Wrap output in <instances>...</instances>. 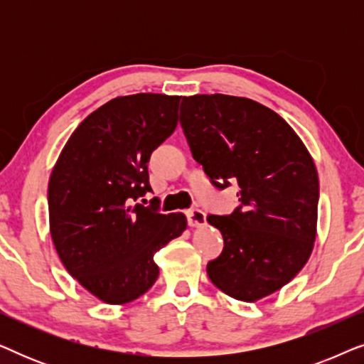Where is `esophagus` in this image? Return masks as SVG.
Listing matches in <instances>:
<instances>
[{
  "mask_svg": "<svg viewBox=\"0 0 364 364\" xmlns=\"http://www.w3.org/2000/svg\"><path fill=\"white\" fill-rule=\"evenodd\" d=\"M186 215L187 223L191 227H202L207 223V215L200 210V208H191V210L186 212Z\"/></svg>",
  "mask_w": 364,
  "mask_h": 364,
  "instance_id": "esophagus-1",
  "label": "esophagus"
}]
</instances>
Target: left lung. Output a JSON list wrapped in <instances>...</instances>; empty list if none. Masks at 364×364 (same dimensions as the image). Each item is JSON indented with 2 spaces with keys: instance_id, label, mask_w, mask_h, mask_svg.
<instances>
[{
  "instance_id": "left-lung-1",
  "label": "left lung",
  "mask_w": 364,
  "mask_h": 364,
  "mask_svg": "<svg viewBox=\"0 0 364 364\" xmlns=\"http://www.w3.org/2000/svg\"><path fill=\"white\" fill-rule=\"evenodd\" d=\"M181 126L212 186L238 187L230 215H208L223 250L207 263L213 285L257 301L287 285L313 250L320 186L300 137L277 112L247 97H183Z\"/></svg>"
}]
</instances>
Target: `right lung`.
Returning a JSON list of instances; mask_svg holds the SVG:
<instances>
[{
    "mask_svg": "<svg viewBox=\"0 0 364 364\" xmlns=\"http://www.w3.org/2000/svg\"><path fill=\"white\" fill-rule=\"evenodd\" d=\"M181 96L132 94L94 111L69 137L48 187L51 237L66 270L99 300L122 305L159 277L154 255L186 230L137 200L151 192L147 162L176 131Z\"/></svg>",
    "mask_w": 364,
    "mask_h": 364,
    "instance_id": "1",
    "label": "right lung"
}]
</instances>
